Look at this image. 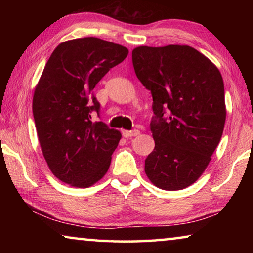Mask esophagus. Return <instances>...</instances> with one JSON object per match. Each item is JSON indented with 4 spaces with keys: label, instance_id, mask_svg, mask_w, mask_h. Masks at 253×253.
I'll list each match as a JSON object with an SVG mask.
<instances>
[{
    "label": "esophagus",
    "instance_id": "esophagus-1",
    "mask_svg": "<svg viewBox=\"0 0 253 253\" xmlns=\"http://www.w3.org/2000/svg\"><path fill=\"white\" fill-rule=\"evenodd\" d=\"M122 134L124 137H135L137 135H139V130L138 129H132V130H123Z\"/></svg>",
    "mask_w": 253,
    "mask_h": 253
}]
</instances>
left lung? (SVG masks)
<instances>
[{"instance_id":"8db88e82","label":"left lung","mask_w":253,"mask_h":253,"mask_svg":"<svg viewBox=\"0 0 253 253\" xmlns=\"http://www.w3.org/2000/svg\"><path fill=\"white\" fill-rule=\"evenodd\" d=\"M131 59L153 97L155 148L145 160V173L162 190H182L201 176L220 143L226 115L223 79L188 45L138 46Z\"/></svg>"}]
</instances>
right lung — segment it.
<instances>
[{"mask_svg": "<svg viewBox=\"0 0 253 253\" xmlns=\"http://www.w3.org/2000/svg\"><path fill=\"white\" fill-rule=\"evenodd\" d=\"M121 44L89 37L66 41L51 54L33 95L40 146L55 177L88 187L104 176L122 134L104 122L93 88L127 57Z\"/></svg>", "mask_w": 253, "mask_h": 253, "instance_id": "1", "label": "right lung"}]
</instances>
